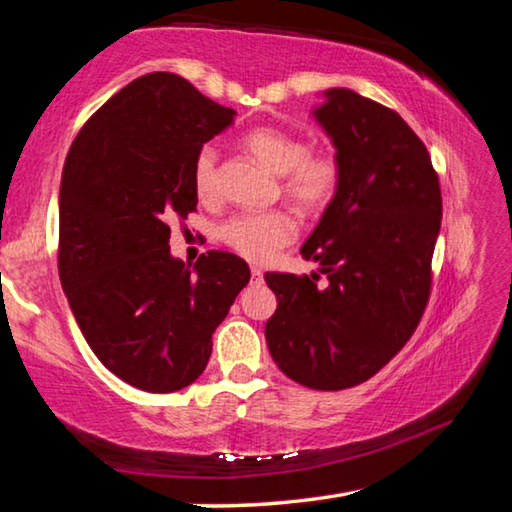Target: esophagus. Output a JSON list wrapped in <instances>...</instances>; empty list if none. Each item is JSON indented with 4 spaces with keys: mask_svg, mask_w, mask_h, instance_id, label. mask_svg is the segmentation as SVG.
I'll return each instance as SVG.
<instances>
[{
    "mask_svg": "<svg viewBox=\"0 0 512 512\" xmlns=\"http://www.w3.org/2000/svg\"><path fill=\"white\" fill-rule=\"evenodd\" d=\"M250 275H253L255 282H262V280H264V273H262V268H259V266L250 268Z\"/></svg>",
    "mask_w": 512,
    "mask_h": 512,
    "instance_id": "obj_1",
    "label": "esophagus"
}]
</instances>
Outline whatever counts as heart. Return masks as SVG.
<instances>
[{
	"label": "heart",
	"instance_id": "obj_1",
	"mask_svg": "<svg viewBox=\"0 0 512 512\" xmlns=\"http://www.w3.org/2000/svg\"><path fill=\"white\" fill-rule=\"evenodd\" d=\"M244 146L275 176L300 210L318 212L339 189L341 169L332 153H309L300 137L262 126L244 135ZM194 187L201 198L216 196V151L203 146L194 160ZM298 235L296 219L284 210L237 214L221 225V239L250 262H266Z\"/></svg>",
	"mask_w": 512,
	"mask_h": 512
}]
</instances>
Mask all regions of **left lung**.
Here are the masks:
<instances>
[{
	"instance_id": "obj_1",
	"label": "left lung",
	"mask_w": 512,
	"mask_h": 512,
	"mask_svg": "<svg viewBox=\"0 0 512 512\" xmlns=\"http://www.w3.org/2000/svg\"><path fill=\"white\" fill-rule=\"evenodd\" d=\"M311 117L339 160L341 180L300 255L317 273H266L277 298L264 327L284 375L341 391L386 366L418 327L440 232L438 176L420 137L381 103L348 88L320 94Z\"/></svg>"
}]
</instances>
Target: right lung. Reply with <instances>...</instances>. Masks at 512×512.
I'll use <instances>...</instances> for the list:
<instances>
[{"label":"right lung","mask_w":512,"mask_h":512,"mask_svg":"<svg viewBox=\"0 0 512 512\" xmlns=\"http://www.w3.org/2000/svg\"><path fill=\"white\" fill-rule=\"evenodd\" d=\"M237 112L171 72L140 76L94 112L60 180L58 273L112 375L173 393L201 377L212 334L250 280L244 259L173 257L171 219L196 210L194 160Z\"/></svg>","instance_id":"right-lung-1"}]
</instances>
